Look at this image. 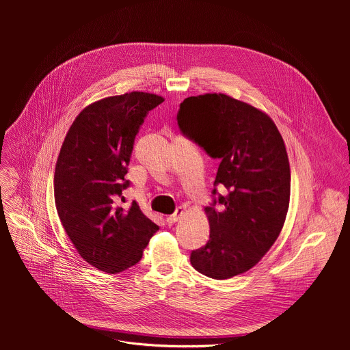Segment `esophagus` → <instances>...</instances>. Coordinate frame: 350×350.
Wrapping results in <instances>:
<instances>
[{"label":"esophagus","instance_id":"esophagus-1","mask_svg":"<svg viewBox=\"0 0 350 350\" xmlns=\"http://www.w3.org/2000/svg\"><path fill=\"white\" fill-rule=\"evenodd\" d=\"M183 213H184V209H183L181 206H178L173 215H170V216L166 217V221H167L169 224H173V223H176V221L183 216Z\"/></svg>","mask_w":350,"mask_h":350}]
</instances>
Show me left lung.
I'll return each instance as SVG.
<instances>
[{
    "label": "left lung",
    "mask_w": 350,
    "mask_h": 350,
    "mask_svg": "<svg viewBox=\"0 0 350 350\" xmlns=\"http://www.w3.org/2000/svg\"><path fill=\"white\" fill-rule=\"evenodd\" d=\"M177 124L220 161L205 208L209 241L192 251L191 265L215 280L245 273L271 247L286 217L291 173L282 137L266 113L224 94L185 98ZM217 186L228 192L219 194Z\"/></svg>",
    "instance_id": "left-lung-1"
}]
</instances>
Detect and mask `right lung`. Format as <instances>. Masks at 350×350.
<instances>
[{
	"instance_id": "right-lung-1",
	"label": "right lung",
	"mask_w": 350,
	"mask_h": 350,
	"mask_svg": "<svg viewBox=\"0 0 350 350\" xmlns=\"http://www.w3.org/2000/svg\"><path fill=\"white\" fill-rule=\"evenodd\" d=\"M163 103L133 91L104 98L80 112L62 144L54 174L61 223L80 256L98 270L116 274L137 265L159 227L135 202L122 208L124 178L149 111Z\"/></svg>"
}]
</instances>
